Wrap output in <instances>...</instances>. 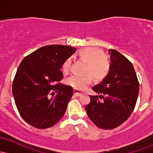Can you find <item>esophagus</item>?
<instances>
[{
	"label": "esophagus",
	"mask_w": 153,
	"mask_h": 153,
	"mask_svg": "<svg viewBox=\"0 0 153 153\" xmlns=\"http://www.w3.org/2000/svg\"><path fill=\"white\" fill-rule=\"evenodd\" d=\"M73 92H74V94H75L76 96H80V95L82 94L81 93L79 92V91H78V90H76V89H74V90H73Z\"/></svg>",
	"instance_id": "34e87169"
}]
</instances>
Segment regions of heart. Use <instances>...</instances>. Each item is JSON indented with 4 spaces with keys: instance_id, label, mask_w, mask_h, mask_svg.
Here are the masks:
<instances>
[{
    "instance_id": "b5f03b06",
    "label": "heart",
    "mask_w": 153,
    "mask_h": 153,
    "mask_svg": "<svg viewBox=\"0 0 153 153\" xmlns=\"http://www.w3.org/2000/svg\"><path fill=\"white\" fill-rule=\"evenodd\" d=\"M79 58L86 62L85 66V75H72L67 80V84L73 88L82 90L92 81L93 78L96 81L105 80L111 71V63L106 54H103V50L98 47H89L79 50ZM72 59L68 58L63 62L62 71L68 73L71 68Z\"/></svg>"
}]
</instances>
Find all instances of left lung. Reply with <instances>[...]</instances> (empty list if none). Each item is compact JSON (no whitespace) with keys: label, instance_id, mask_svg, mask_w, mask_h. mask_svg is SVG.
Segmentation results:
<instances>
[{"label":"left lung","instance_id":"1","mask_svg":"<svg viewBox=\"0 0 153 153\" xmlns=\"http://www.w3.org/2000/svg\"><path fill=\"white\" fill-rule=\"evenodd\" d=\"M108 54L111 62L110 75L93 87L100 96H89L91 101L85 107L93 123L103 129H113L127 120L134 109L140 88L130 61L115 50L110 49Z\"/></svg>","mask_w":153,"mask_h":153}]
</instances>
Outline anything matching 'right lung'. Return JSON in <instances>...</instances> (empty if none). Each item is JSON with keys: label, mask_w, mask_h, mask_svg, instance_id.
Listing matches in <instances>:
<instances>
[{"label": "right lung", "mask_w": 153, "mask_h": 153, "mask_svg": "<svg viewBox=\"0 0 153 153\" xmlns=\"http://www.w3.org/2000/svg\"><path fill=\"white\" fill-rule=\"evenodd\" d=\"M75 51L66 45H47L26 56L19 65L12 93L21 117L32 127L50 128L65 113L73 91L59 82L63 78L60 69Z\"/></svg>", "instance_id": "1"}]
</instances>
